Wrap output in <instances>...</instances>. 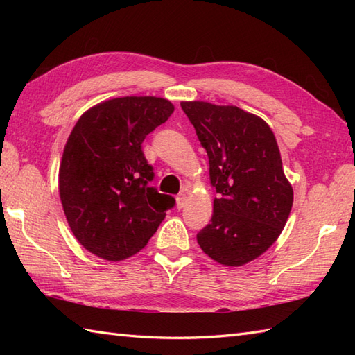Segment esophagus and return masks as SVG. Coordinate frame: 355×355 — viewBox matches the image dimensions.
<instances>
[{"label": "esophagus", "mask_w": 355, "mask_h": 355, "mask_svg": "<svg viewBox=\"0 0 355 355\" xmlns=\"http://www.w3.org/2000/svg\"><path fill=\"white\" fill-rule=\"evenodd\" d=\"M186 202H187V195L186 193L178 195V197H177V207L183 209L186 206Z\"/></svg>", "instance_id": "obj_1"}]
</instances>
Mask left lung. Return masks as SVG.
I'll return each instance as SVG.
<instances>
[{
  "label": "left lung",
  "mask_w": 355,
  "mask_h": 355,
  "mask_svg": "<svg viewBox=\"0 0 355 355\" xmlns=\"http://www.w3.org/2000/svg\"><path fill=\"white\" fill-rule=\"evenodd\" d=\"M209 157L214 214L197 241L209 258L241 267L266 253L284 230L293 206L273 131L235 105L182 102Z\"/></svg>",
  "instance_id": "1"
}]
</instances>
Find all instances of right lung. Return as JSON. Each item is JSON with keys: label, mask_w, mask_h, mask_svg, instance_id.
I'll list each match as a JSON object with an SVG mask.
<instances>
[{"label": "right lung", "mask_w": 355, "mask_h": 355, "mask_svg": "<svg viewBox=\"0 0 355 355\" xmlns=\"http://www.w3.org/2000/svg\"><path fill=\"white\" fill-rule=\"evenodd\" d=\"M173 105L163 97L126 96L88 108L74 125L59 166V197L73 235L110 262L148 244L173 197L148 183L154 172L141 150Z\"/></svg>", "instance_id": "right-lung-1"}]
</instances>
